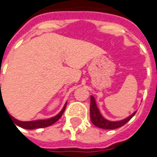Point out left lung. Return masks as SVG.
<instances>
[{
	"label": "left lung",
	"instance_id": "8db88e82",
	"mask_svg": "<svg viewBox=\"0 0 157 157\" xmlns=\"http://www.w3.org/2000/svg\"><path fill=\"white\" fill-rule=\"evenodd\" d=\"M90 120H91L92 124H94V126L103 129H115L120 128L125 124H127L135 115V113L137 112V111H135L128 118H124V119L119 120V121H109L101 115L100 109L96 105V101L92 95L90 96Z\"/></svg>",
	"mask_w": 157,
	"mask_h": 157
}]
</instances>
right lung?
Returning <instances> with one entry per match:
<instances>
[{
    "label": "right lung",
    "mask_w": 157,
    "mask_h": 157,
    "mask_svg": "<svg viewBox=\"0 0 157 157\" xmlns=\"http://www.w3.org/2000/svg\"><path fill=\"white\" fill-rule=\"evenodd\" d=\"M1 97H2V96H1ZM66 106H67V103L64 105L63 109L60 111L59 113H57V115L54 116V117L48 118V119H40V120H33V121H20V120H18V119L15 118L14 117H12V116H10V118H11V119L13 120V122L15 123V125H17V126L20 127V128H46V127L51 126L52 124L56 123L63 114V112L65 111ZM16 128H17V127H16Z\"/></svg>",
    "instance_id": "1"
}]
</instances>
